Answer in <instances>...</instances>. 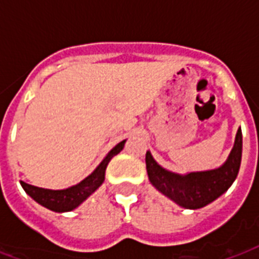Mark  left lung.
<instances>
[{"label": "left lung", "mask_w": 259, "mask_h": 259, "mask_svg": "<svg viewBox=\"0 0 259 259\" xmlns=\"http://www.w3.org/2000/svg\"><path fill=\"white\" fill-rule=\"evenodd\" d=\"M242 160V130L238 129L235 142L229 157L215 169L189 172L185 175L170 172L146 152V172L149 181L158 192L177 205L187 209L203 208L222 196L237 179Z\"/></svg>", "instance_id": "obj_1"}]
</instances>
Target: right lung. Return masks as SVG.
Masks as SVG:
<instances>
[{"mask_svg":"<svg viewBox=\"0 0 259 259\" xmlns=\"http://www.w3.org/2000/svg\"><path fill=\"white\" fill-rule=\"evenodd\" d=\"M125 142L126 140H123L114 146L113 149L106 154V157L102 160L101 164L90 173L86 179H83L80 183L72 185V187L64 189H47L26 184L21 181L22 188L36 203L42 207H46L54 212H70L82 204L86 199H89L103 184L106 168L109 165L110 160L123 149Z\"/></svg>","mask_w":259,"mask_h":259,"instance_id":"obj_1","label":"right lung"}]
</instances>
